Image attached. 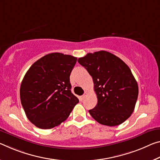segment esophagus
I'll return each instance as SVG.
<instances>
[{"label": "esophagus", "mask_w": 160, "mask_h": 160, "mask_svg": "<svg viewBox=\"0 0 160 160\" xmlns=\"http://www.w3.org/2000/svg\"><path fill=\"white\" fill-rule=\"evenodd\" d=\"M87 95H88V92H85V93H84V95H82V96H81V100H84V99L85 98V97H86V96H87Z\"/></svg>", "instance_id": "1"}]
</instances>
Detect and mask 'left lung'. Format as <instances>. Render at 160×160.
Segmentation results:
<instances>
[{"instance_id": "8db88e82", "label": "left lung", "mask_w": 160, "mask_h": 160, "mask_svg": "<svg viewBox=\"0 0 160 160\" xmlns=\"http://www.w3.org/2000/svg\"><path fill=\"white\" fill-rule=\"evenodd\" d=\"M78 62L92 76L98 104L89 110L100 124L116 126L132 114L138 97V85L128 65L112 53L101 50L88 53Z\"/></svg>"}]
</instances>
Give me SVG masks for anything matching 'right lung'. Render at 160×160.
<instances>
[{
	"label": "right lung",
	"mask_w": 160,
	"mask_h": 160,
	"mask_svg": "<svg viewBox=\"0 0 160 160\" xmlns=\"http://www.w3.org/2000/svg\"><path fill=\"white\" fill-rule=\"evenodd\" d=\"M77 58L52 52L40 58L25 73L20 96L27 118L47 130L61 124L79 102L71 92L70 75Z\"/></svg>",
	"instance_id": "add662e5"
}]
</instances>
